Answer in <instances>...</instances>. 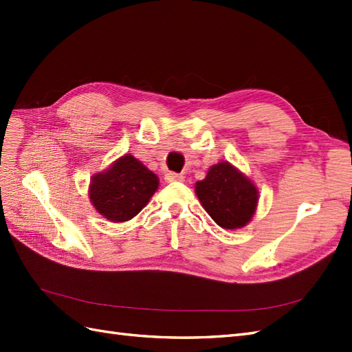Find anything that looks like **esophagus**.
Segmentation results:
<instances>
[{"mask_svg": "<svg viewBox=\"0 0 352 352\" xmlns=\"http://www.w3.org/2000/svg\"><path fill=\"white\" fill-rule=\"evenodd\" d=\"M166 180L169 182V183H174V182H183L184 180V177L182 175V174H175V172H168L166 174Z\"/></svg>", "mask_w": 352, "mask_h": 352, "instance_id": "obj_1", "label": "esophagus"}]
</instances>
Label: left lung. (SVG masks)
I'll return each mask as SVG.
<instances>
[{
    "label": "left lung",
    "instance_id": "8db88e82",
    "mask_svg": "<svg viewBox=\"0 0 352 352\" xmlns=\"http://www.w3.org/2000/svg\"><path fill=\"white\" fill-rule=\"evenodd\" d=\"M195 190L206 212L222 228H242L256 212V186L228 162L213 164Z\"/></svg>",
    "mask_w": 352,
    "mask_h": 352
}]
</instances>
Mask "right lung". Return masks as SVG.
Here are the masks:
<instances>
[{"instance_id":"add662e5","label":"right lung","mask_w":352,"mask_h":352,"mask_svg":"<svg viewBox=\"0 0 352 352\" xmlns=\"http://www.w3.org/2000/svg\"><path fill=\"white\" fill-rule=\"evenodd\" d=\"M159 188V178L138 159L126 154L110 169L94 175L89 189L92 204L111 222L134 218Z\"/></svg>"}]
</instances>
